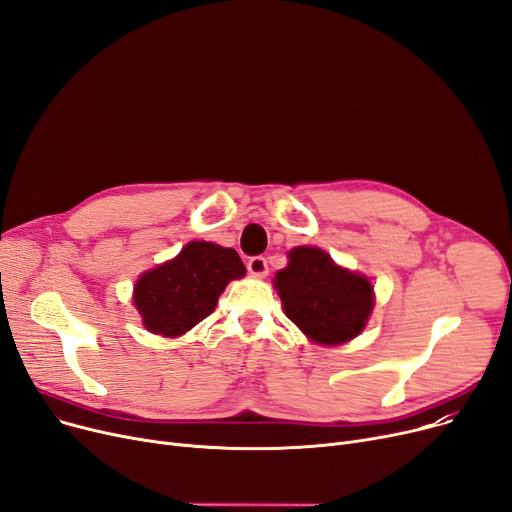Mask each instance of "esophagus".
<instances>
[{
  "instance_id": "obj_1",
  "label": "esophagus",
  "mask_w": 512,
  "mask_h": 512,
  "mask_svg": "<svg viewBox=\"0 0 512 512\" xmlns=\"http://www.w3.org/2000/svg\"><path fill=\"white\" fill-rule=\"evenodd\" d=\"M247 270H249L253 276L263 278V276H267V272H270V267H267V259H265V257L257 255V257H251V259L247 261Z\"/></svg>"
}]
</instances>
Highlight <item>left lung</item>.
I'll return each mask as SVG.
<instances>
[{"label":"left lung","instance_id":"8db88e82","mask_svg":"<svg viewBox=\"0 0 512 512\" xmlns=\"http://www.w3.org/2000/svg\"><path fill=\"white\" fill-rule=\"evenodd\" d=\"M274 286L286 315L319 344H342L355 338L373 309L369 280L342 270L328 253L315 247L292 249Z\"/></svg>","mask_w":512,"mask_h":512}]
</instances>
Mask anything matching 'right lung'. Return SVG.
Wrapping results in <instances>:
<instances>
[{
  "mask_svg": "<svg viewBox=\"0 0 512 512\" xmlns=\"http://www.w3.org/2000/svg\"><path fill=\"white\" fill-rule=\"evenodd\" d=\"M245 274L234 249L193 240L176 259L141 276L134 288V305L149 332L174 338L205 319L228 282Z\"/></svg>",
  "mask_w": 512,
  "mask_h": 512,
  "instance_id": "obj_1",
  "label": "right lung"
}]
</instances>
